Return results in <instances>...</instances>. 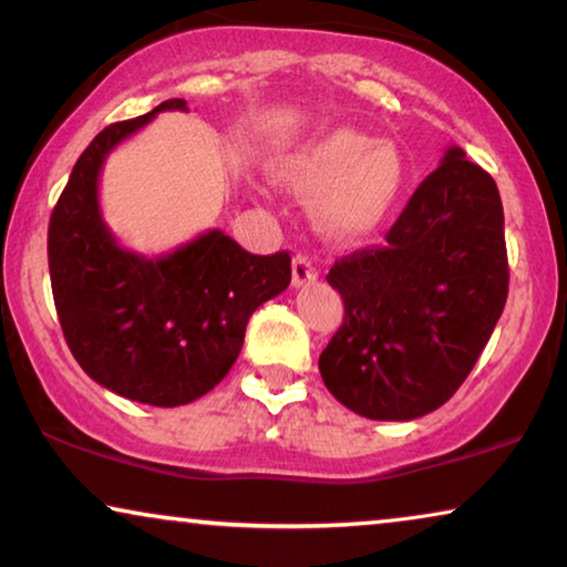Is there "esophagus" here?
Segmentation results:
<instances>
[{
    "label": "esophagus",
    "mask_w": 567,
    "mask_h": 567,
    "mask_svg": "<svg viewBox=\"0 0 567 567\" xmlns=\"http://www.w3.org/2000/svg\"><path fill=\"white\" fill-rule=\"evenodd\" d=\"M291 276H293V286L312 284L317 278V268H315L312 258H307V255H297V258H293V266H291Z\"/></svg>",
    "instance_id": "1"
}]
</instances>
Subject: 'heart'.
I'll list each match as a JSON object with an SVG mask.
<instances>
[{"instance_id":"heart-1","label":"heart","mask_w":567,"mask_h":567,"mask_svg":"<svg viewBox=\"0 0 567 567\" xmlns=\"http://www.w3.org/2000/svg\"><path fill=\"white\" fill-rule=\"evenodd\" d=\"M278 175L299 196H317L315 216L336 237L377 231L398 208L405 159L390 142L355 128H330L286 154Z\"/></svg>"}]
</instances>
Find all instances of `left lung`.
I'll return each mask as SVG.
<instances>
[{
    "label": "left lung",
    "instance_id": "obj_1",
    "mask_svg": "<svg viewBox=\"0 0 567 567\" xmlns=\"http://www.w3.org/2000/svg\"><path fill=\"white\" fill-rule=\"evenodd\" d=\"M346 317L320 355L332 398L371 421L444 405L475 367L508 297L498 185L449 146L386 245L330 268Z\"/></svg>",
    "mask_w": 567,
    "mask_h": 567
}]
</instances>
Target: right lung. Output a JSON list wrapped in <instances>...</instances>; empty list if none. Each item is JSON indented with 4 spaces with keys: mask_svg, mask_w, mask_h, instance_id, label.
Returning a JSON list of instances; mask_svg holds the SVG:
<instances>
[{
    "mask_svg": "<svg viewBox=\"0 0 567 567\" xmlns=\"http://www.w3.org/2000/svg\"><path fill=\"white\" fill-rule=\"evenodd\" d=\"M162 111L92 138L69 175L49 224V270L66 346L84 374L121 398L177 408L204 398L237 361L262 301L291 281V255H252L221 229L173 252L126 250L100 212V173L115 146Z\"/></svg>",
    "mask_w": 567,
    "mask_h": 567,
    "instance_id": "right-lung-1",
    "label": "right lung"
}]
</instances>
